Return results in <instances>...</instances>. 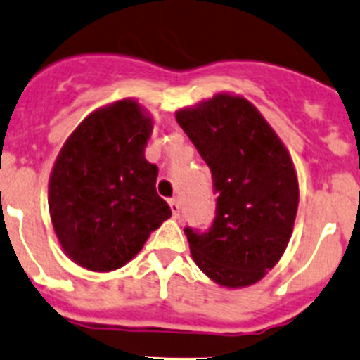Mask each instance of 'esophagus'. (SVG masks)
<instances>
[{"mask_svg":"<svg viewBox=\"0 0 360 360\" xmlns=\"http://www.w3.org/2000/svg\"><path fill=\"white\" fill-rule=\"evenodd\" d=\"M167 205H169V208H171V214H173V217H178V215H180V201L178 200H169L167 201Z\"/></svg>","mask_w":360,"mask_h":360,"instance_id":"obj_1","label":"esophagus"}]
</instances>
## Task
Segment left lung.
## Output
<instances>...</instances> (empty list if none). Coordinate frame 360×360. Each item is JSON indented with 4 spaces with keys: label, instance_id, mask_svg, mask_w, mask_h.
<instances>
[{
    "label": "left lung",
    "instance_id": "obj_1",
    "mask_svg": "<svg viewBox=\"0 0 360 360\" xmlns=\"http://www.w3.org/2000/svg\"><path fill=\"white\" fill-rule=\"evenodd\" d=\"M176 122L210 167L217 193L210 229L186 228L201 272L224 288L258 283L288 245L299 180L288 150L240 95L217 94L176 111Z\"/></svg>",
    "mask_w": 360,
    "mask_h": 360
}]
</instances>
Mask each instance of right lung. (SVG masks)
Segmentation results:
<instances>
[{
    "label": "right lung",
    "instance_id": "right-lung-1",
    "mask_svg": "<svg viewBox=\"0 0 360 360\" xmlns=\"http://www.w3.org/2000/svg\"><path fill=\"white\" fill-rule=\"evenodd\" d=\"M153 122L134 98L95 109L61 146L49 176V214L65 255L94 272L131 262L171 208L145 159Z\"/></svg>",
    "mask_w": 360,
    "mask_h": 360
}]
</instances>
